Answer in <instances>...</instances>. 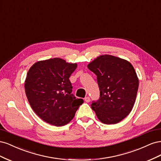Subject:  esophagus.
<instances>
[{
    "instance_id": "1",
    "label": "esophagus",
    "mask_w": 161,
    "mask_h": 161,
    "mask_svg": "<svg viewBox=\"0 0 161 161\" xmlns=\"http://www.w3.org/2000/svg\"><path fill=\"white\" fill-rule=\"evenodd\" d=\"M85 101L86 102V103H89L90 101V97H86L85 98Z\"/></svg>"
}]
</instances>
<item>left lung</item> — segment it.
<instances>
[{
	"mask_svg": "<svg viewBox=\"0 0 161 161\" xmlns=\"http://www.w3.org/2000/svg\"><path fill=\"white\" fill-rule=\"evenodd\" d=\"M97 76L100 91L98 100L91 105L102 123L115 124L128 115L138 89V79L133 66L121 58L104 55L87 66Z\"/></svg>",
	"mask_w": 161,
	"mask_h": 161,
	"instance_id": "left-lung-1",
	"label": "left lung"
}]
</instances>
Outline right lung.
Segmentation results:
<instances>
[{"mask_svg": "<svg viewBox=\"0 0 161 161\" xmlns=\"http://www.w3.org/2000/svg\"><path fill=\"white\" fill-rule=\"evenodd\" d=\"M76 67L56 58L37 62L29 70L26 96L33 110L46 122L56 126L67 124L84 102L72 93L69 78Z\"/></svg>", "mask_w": 161, "mask_h": 161, "instance_id": "add662e5", "label": "right lung"}]
</instances>
